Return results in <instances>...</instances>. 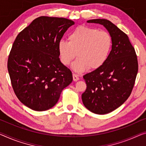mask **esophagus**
Returning a JSON list of instances; mask_svg holds the SVG:
<instances>
[{"label":"esophagus","mask_w":146,"mask_h":146,"mask_svg":"<svg viewBox=\"0 0 146 146\" xmlns=\"http://www.w3.org/2000/svg\"><path fill=\"white\" fill-rule=\"evenodd\" d=\"M72 76H73V80L74 81V82H77V81L80 80L79 76H78V75L76 74H73Z\"/></svg>","instance_id":"1"}]
</instances>
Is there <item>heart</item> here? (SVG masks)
Masks as SVG:
<instances>
[{
	"instance_id": "1",
	"label": "heart",
	"mask_w": 146,
	"mask_h": 146,
	"mask_svg": "<svg viewBox=\"0 0 146 146\" xmlns=\"http://www.w3.org/2000/svg\"><path fill=\"white\" fill-rule=\"evenodd\" d=\"M68 40H60L58 52L60 61L66 66L78 56L72 66L76 72L101 66L108 57L112 45L111 36L106 31L85 26L74 29L68 35Z\"/></svg>"
}]
</instances>
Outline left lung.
Instances as JSON below:
<instances>
[{
    "label": "left lung",
    "instance_id": "1",
    "mask_svg": "<svg viewBox=\"0 0 146 146\" xmlns=\"http://www.w3.org/2000/svg\"><path fill=\"white\" fill-rule=\"evenodd\" d=\"M87 22L102 25L112 40L106 62L84 76L87 89L82 95L87 109L96 114H106L121 106L131 95L138 70L137 56L128 36L109 20Z\"/></svg>",
    "mask_w": 146,
    "mask_h": 146
}]
</instances>
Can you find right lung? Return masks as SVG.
<instances>
[{
	"label": "right lung",
	"instance_id": "right-lung-1",
	"mask_svg": "<svg viewBox=\"0 0 146 146\" xmlns=\"http://www.w3.org/2000/svg\"><path fill=\"white\" fill-rule=\"evenodd\" d=\"M74 24L63 17H39L13 42L8 60L11 83L18 99L33 110L54 106L72 82V72L60 60L58 43Z\"/></svg>",
	"mask_w": 146,
	"mask_h": 146
}]
</instances>
